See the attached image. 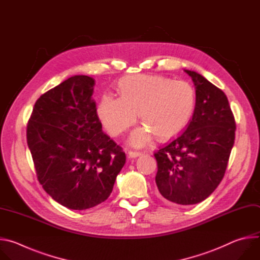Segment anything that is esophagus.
I'll list each match as a JSON object with an SVG mask.
<instances>
[{
	"label": "esophagus",
	"mask_w": 260,
	"mask_h": 260,
	"mask_svg": "<svg viewBox=\"0 0 260 260\" xmlns=\"http://www.w3.org/2000/svg\"><path fill=\"white\" fill-rule=\"evenodd\" d=\"M142 153L139 152V151H133V150H129L128 151V157L129 158H136L138 156H140Z\"/></svg>",
	"instance_id": "1"
}]
</instances>
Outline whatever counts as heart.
I'll return each mask as SVG.
<instances>
[{"instance_id":"b5f03b06","label":"heart","mask_w":260,"mask_h":260,"mask_svg":"<svg viewBox=\"0 0 260 260\" xmlns=\"http://www.w3.org/2000/svg\"><path fill=\"white\" fill-rule=\"evenodd\" d=\"M119 96L104 94L98 105V116L113 137L124 133L137 120L144 126L135 129L129 143L143 146L154 134L167 139L182 131L190 121L197 94L187 81H174L156 75H131L118 84Z\"/></svg>"}]
</instances>
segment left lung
I'll return each instance as SVG.
<instances>
[{"mask_svg":"<svg viewBox=\"0 0 260 260\" xmlns=\"http://www.w3.org/2000/svg\"><path fill=\"white\" fill-rule=\"evenodd\" d=\"M196 86V108L185 132L154 153L155 182L167 201L194 205L206 200L225 174L236 121L225 93L201 74L184 70Z\"/></svg>","mask_w":260,"mask_h":260,"instance_id":"1","label":"left lung"}]
</instances>
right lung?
Here are the masks:
<instances>
[{
    "label": "right lung",
    "instance_id": "1",
    "mask_svg": "<svg viewBox=\"0 0 260 260\" xmlns=\"http://www.w3.org/2000/svg\"><path fill=\"white\" fill-rule=\"evenodd\" d=\"M93 86L94 79L84 75L64 80L37 100L26 127L40 184L71 210L105 202L126 159L102 129Z\"/></svg>",
    "mask_w": 260,
    "mask_h": 260
}]
</instances>
